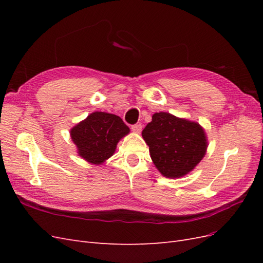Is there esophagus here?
<instances>
[{
  "label": "esophagus",
  "instance_id": "34e87169",
  "mask_svg": "<svg viewBox=\"0 0 263 263\" xmlns=\"http://www.w3.org/2000/svg\"><path fill=\"white\" fill-rule=\"evenodd\" d=\"M141 128H142V126L140 124H136V125L132 126V130L134 133H137V134H139L141 132Z\"/></svg>",
  "mask_w": 263,
  "mask_h": 263
}]
</instances>
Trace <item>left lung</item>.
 Wrapping results in <instances>:
<instances>
[{
  "label": "left lung",
  "mask_w": 263,
  "mask_h": 263,
  "mask_svg": "<svg viewBox=\"0 0 263 263\" xmlns=\"http://www.w3.org/2000/svg\"><path fill=\"white\" fill-rule=\"evenodd\" d=\"M141 135L156 168L165 178L185 176L200 163L208 149L200 124L165 112L155 113Z\"/></svg>",
  "instance_id": "left-lung-1"
}]
</instances>
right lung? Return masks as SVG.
I'll return each mask as SVG.
<instances>
[{
  "mask_svg": "<svg viewBox=\"0 0 263 263\" xmlns=\"http://www.w3.org/2000/svg\"><path fill=\"white\" fill-rule=\"evenodd\" d=\"M128 133V126L119 116L94 112L77 124L70 136L79 156L92 164H102L113 156L117 142Z\"/></svg>",
  "mask_w": 263,
  "mask_h": 263,
  "instance_id": "add662e5",
  "label": "right lung"
}]
</instances>
